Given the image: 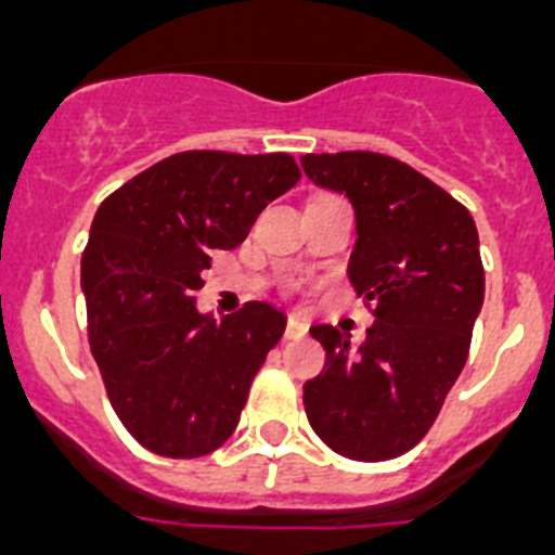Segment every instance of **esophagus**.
Here are the masks:
<instances>
[{
    "mask_svg": "<svg viewBox=\"0 0 555 555\" xmlns=\"http://www.w3.org/2000/svg\"><path fill=\"white\" fill-rule=\"evenodd\" d=\"M306 333H308V325L300 320V317H292V320H288L286 338H294V341H297V338H306Z\"/></svg>",
    "mask_w": 555,
    "mask_h": 555,
    "instance_id": "1",
    "label": "esophagus"
}]
</instances>
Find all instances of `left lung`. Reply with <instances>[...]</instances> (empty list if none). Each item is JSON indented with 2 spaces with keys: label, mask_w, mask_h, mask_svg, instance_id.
<instances>
[{
  "label": "left lung",
  "mask_w": 555,
  "mask_h": 555,
  "mask_svg": "<svg viewBox=\"0 0 555 555\" xmlns=\"http://www.w3.org/2000/svg\"><path fill=\"white\" fill-rule=\"evenodd\" d=\"M308 180L356 210L347 278L375 325L364 345L313 325L325 370L302 386L311 428L338 455L386 461L434 425L467 364L483 306V263L469 210L403 160L377 152L300 158Z\"/></svg>",
  "instance_id": "left-lung-1"
}]
</instances>
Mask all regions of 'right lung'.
<instances>
[{
  "label": "right lung",
  "instance_id": "right-lung-1",
  "mask_svg": "<svg viewBox=\"0 0 555 555\" xmlns=\"http://www.w3.org/2000/svg\"><path fill=\"white\" fill-rule=\"evenodd\" d=\"M300 180L286 152H180L127 180L96 210L80 263L88 338L113 411L166 459L222 448L286 313L247 302L214 320L197 288L217 249Z\"/></svg>",
  "mask_w": 555,
  "mask_h": 555
}]
</instances>
